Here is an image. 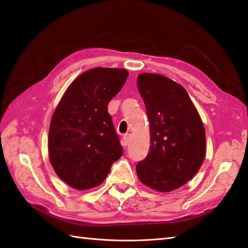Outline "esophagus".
<instances>
[{"label":"esophagus","mask_w":248,"mask_h":248,"mask_svg":"<svg viewBox=\"0 0 248 248\" xmlns=\"http://www.w3.org/2000/svg\"><path fill=\"white\" fill-rule=\"evenodd\" d=\"M123 142H124L125 145L129 144V134H125L123 136Z\"/></svg>","instance_id":"34e87169"}]
</instances>
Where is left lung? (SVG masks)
<instances>
[{
  "label": "left lung",
  "mask_w": 248,
  "mask_h": 248,
  "mask_svg": "<svg viewBox=\"0 0 248 248\" xmlns=\"http://www.w3.org/2000/svg\"><path fill=\"white\" fill-rule=\"evenodd\" d=\"M150 121L151 144L136 166L139 180L161 193L183 186L194 178L205 156V130L188 93L158 74L137 79Z\"/></svg>",
  "instance_id": "left-lung-1"
}]
</instances>
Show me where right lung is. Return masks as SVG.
<instances>
[{
    "instance_id": "right-lung-1",
    "label": "right lung",
    "mask_w": 248,
    "mask_h": 248,
    "mask_svg": "<svg viewBox=\"0 0 248 248\" xmlns=\"http://www.w3.org/2000/svg\"><path fill=\"white\" fill-rule=\"evenodd\" d=\"M128 77L122 68H93L79 76L60 100L49 128L48 150L59 178L84 190L103 183L123 154L108 104Z\"/></svg>"
}]
</instances>
